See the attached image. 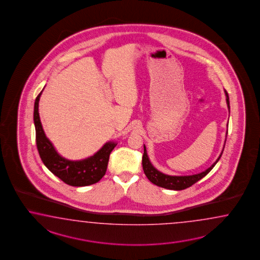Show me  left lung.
<instances>
[{"label": "left lung", "mask_w": 260, "mask_h": 260, "mask_svg": "<svg viewBox=\"0 0 260 260\" xmlns=\"http://www.w3.org/2000/svg\"><path fill=\"white\" fill-rule=\"evenodd\" d=\"M224 92L225 95H226L227 107H228L229 112H230L229 95H228V92L225 90ZM227 126H228V124H227ZM226 137H227V133H226ZM225 142H226V140H225ZM224 146H223V148H224ZM222 152H223V149H222L220 155L218 156V159L211 166L210 168H208L206 170H204L201 173L194 174V175L171 176L165 174L161 171H159L158 169H155L153 165L151 164V161L149 160V158H148L147 148H146V146L144 145V154H143V158H142V165H143V169H144L145 174L151 183H154L156 185L162 187V188H167V189L183 190L187 188V187H190L192 184H194L198 181H200L201 179H203L204 176L207 175L212 170V169L216 166V164L218 162V160L220 159Z\"/></svg>", "instance_id": "obj_1"}]
</instances>
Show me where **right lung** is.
Instances as JSON below:
<instances>
[{
  "mask_svg": "<svg viewBox=\"0 0 260 260\" xmlns=\"http://www.w3.org/2000/svg\"><path fill=\"white\" fill-rule=\"evenodd\" d=\"M42 92L35 100L34 124L37 148L44 166L54 175L72 186H87L98 183L105 175L110 154L117 143L107 142L98 152L83 160L71 161L65 159L56 151L42 128L39 113V101Z\"/></svg>",
  "mask_w": 260,
  "mask_h": 260,
  "instance_id": "add662e5",
  "label": "right lung"
}]
</instances>
